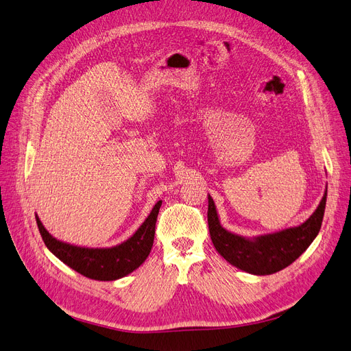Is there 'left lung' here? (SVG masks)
<instances>
[{"instance_id":"8db88e82","label":"left lung","mask_w":351,"mask_h":351,"mask_svg":"<svg viewBox=\"0 0 351 351\" xmlns=\"http://www.w3.org/2000/svg\"><path fill=\"white\" fill-rule=\"evenodd\" d=\"M208 199L209 232L216 251L237 269L250 274L265 276L291 265L317 238L322 223L325 203H327V189L317 210L304 223L254 238H245L226 231L221 225L210 195Z\"/></svg>"}]
</instances>
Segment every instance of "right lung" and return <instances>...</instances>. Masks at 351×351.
I'll return each mask as SVG.
<instances>
[{"mask_svg": "<svg viewBox=\"0 0 351 351\" xmlns=\"http://www.w3.org/2000/svg\"><path fill=\"white\" fill-rule=\"evenodd\" d=\"M162 200L156 202L147 219L138 228V231L123 241L122 244L107 248H88L64 243L46 231L36 215V222L40 231L45 245L68 267L93 280L110 282L122 279L136 270L148 258L155 235V223Z\"/></svg>", "mask_w": 351, "mask_h": 351, "instance_id": "add662e5", "label": "right lung"}]
</instances>
